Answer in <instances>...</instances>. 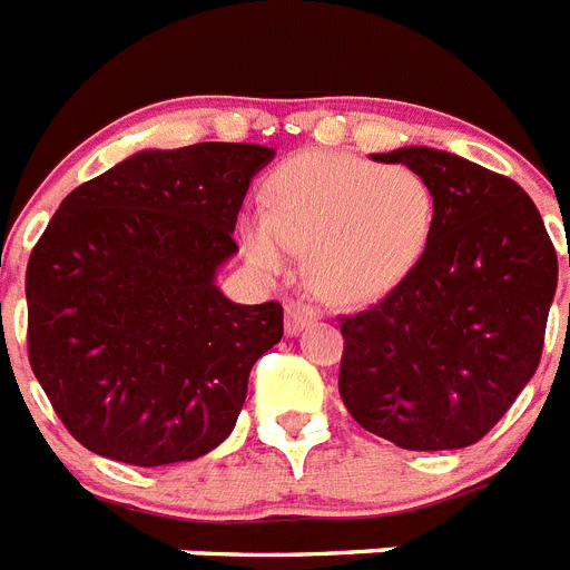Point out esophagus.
Instances as JSON below:
<instances>
[{
	"instance_id": "1",
	"label": "esophagus",
	"mask_w": 570,
	"mask_h": 570,
	"mask_svg": "<svg viewBox=\"0 0 570 570\" xmlns=\"http://www.w3.org/2000/svg\"><path fill=\"white\" fill-rule=\"evenodd\" d=\"M317 317H321V308L306 303V299H291L288 306H285V330H288V335H297Z\"/></svg>"
}]
</instances>
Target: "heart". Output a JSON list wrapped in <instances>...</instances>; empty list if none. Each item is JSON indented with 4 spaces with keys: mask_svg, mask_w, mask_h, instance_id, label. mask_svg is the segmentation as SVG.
<instances>
[{
    "mask_svg": "<svg viewBox=\"0 0 570 570\" xmlns=\"http://www.w3.org/2000/svg\"><path fill=\"white\" fill-rule=\"evenodd\" d=\"M435 223L430 181L406 164L303 153L267 181V212L240 220L249 262L282 271L308 253V282L335 303H373L421 264Z\"/></svg>",
    "mask_w": 570,
    "mask_h": 570,
    "instance_id": "heart-1",
    "label": "heart"
}]
</instances>
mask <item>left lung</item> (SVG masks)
Returning a JSON list of instances; mask_svg holds the SVG:
<instances>
[{"label":"left lung","mask_w":570,"mask_h":570,"mask_svg":"<svg viewBox=\"0 0 570 570\" xmlns=\"http://www.w3.org/2000/svg\"><path fill=\"white\" fill-rule=\"evenodd\" d=\"M373 158L430 181L435 223L421 264L397 288L338 317L341 400L358 426L397 448H468L539 367L557 249L509 176L426 147Z\"/></svg>","instance_id":"1"}]
</instances>
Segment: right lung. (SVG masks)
Masks as SVG:
<instances>
[{"label": "right lung", "mask_w": 570, "mask_h": 570, "mask_svg": "<svg viewBox=\"0 0 570 570\" xmlns=\"http://www.w3.org/2000/svg\"><path fill=\"white\" fill-rule=\"evenodd\" d=\"M258 144L147 149L67 194L26 267L29 364L72 439L138 468L206 456L238 421L282 306H238L214 273Z\"/></svg>", "instance_id": "right-lung-1"}]
</instances>
